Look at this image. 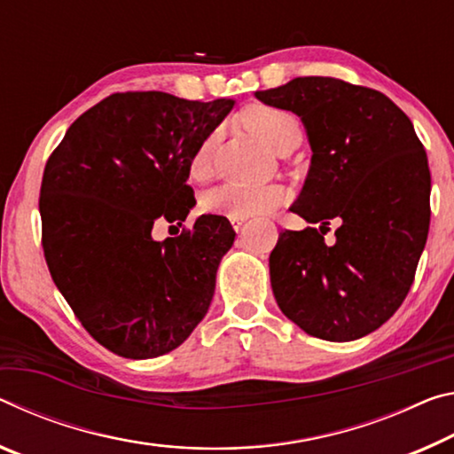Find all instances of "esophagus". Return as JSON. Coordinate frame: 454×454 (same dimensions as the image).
Instances as JSON below:
<instances>
[{
    "mask_svg": "<svg viewBox=\"0 0 454 454\" xmlns=\"http://www.w3.org/2000/svg\"><path fill=\"white\" fill-rule=\"evenodd\" d=\"M229 221H231L235 231H239V229L243 227V223H245V217H229Z\"/></svg>",
    "mask_w": 454,
    "mask_h": 454,
    "instance_id": "34e87169",
    "label": "esophagus"
}]
</instances>
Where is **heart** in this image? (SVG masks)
<instances>
[{"label": "heart", "instance_id": "1", "mask_svg": "<svg viewBox=\"0 0 454 454\" xmlns=\"http://www.w3.org/2000/svg\"><path fill=\"white\" fill-rule=\"evenodd\" d=\"M249 129L263 140L273 151L294 135H300V122L297 118L281 108L255 106L251 108L247 116ZM217 135L205 138L191 159V175L195 178H203L209 173L211 154L215 148ZM286 189L279 184H245V183H223L219 187L205 192L200 207L209 215H221V217H249V215H263L276 209L284 203Z\"/></svg>", "mask_w": 454, "mask_h": 454}]
</instances>
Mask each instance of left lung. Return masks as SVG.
I'll use <instances>...</instances> for the list:
<instances>
[{
  "instance_id": "left-lung-1",
  "label": "left lung",
  "mask_w": 454,
  "mask_h": 454,
  "mask_svg": "<svg viewBox=\"0 0 454 454\" xmlns=\"http://www.w3.org/2000/svg\"><path fill=\"white\" fill-rule=\"evenodd\" d=\"M300 116L311 148L289 207L317 229L281 231L270 255L279 309L306 333L352 341L388 322L412 286L430 225V170L414 126L388 96L324 76L255 92Z\"/></svg>"
}]
</instances>
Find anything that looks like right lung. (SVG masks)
Listing matches in <instances>:
<instances>
[{"label":"right lung","mask_w":454,"mask_h":454,"mask_svg":"<svg viewBox=\"0 0 454 454\" xmlns=\"http://www.w3.org/2000/svg\"><path fill=\"white\" fill-rule=\"evenodd\" d=\"M233 98L113 94L76 118L43 168L42 245L51 279L88 333L122 358L175 350L205 317L235 231L200 215L157 241V219L181 223L195 197L191 159Z\"/></svg>","instance_id":"right-lung-1"}]
</instances>
